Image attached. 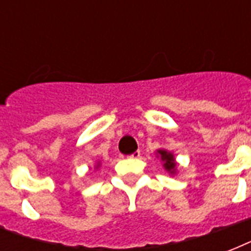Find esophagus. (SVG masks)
Here are the masks:
<instances>
[{"label":"esophagus","mask_w":251,"mask_h":251,"mask_svg":"<svg viewBox=\"0 0 251 251\" xmlns=\"http://www.w3.org/2000/svg\"><path fill=\"white\" fill-rule=\"evenodd\" d=\"M139 156H141V152H139V151H135V152L131 153L129 157H130V159H138Z\"/></svg>","instance_id":"obj_1"}]
</instances>
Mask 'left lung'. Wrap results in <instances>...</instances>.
I'll return each mask as SVG.
<instances>
[{
  "mask_svg": "<svg viewBox=\"0 0 251 251\" xmlns=\"http://www.w3.org/2000/svg\"><path fill=\"white\" fill-rule=\"evenodd\" d=\"M156 157L160 159L161 163H163V167L169 175L173 176L177 173V161H176L173 153L169 152L168 150L160 149L156 150Z\"/></svg>",
  "mask_w": 251,
  "mask_h": 251,
  "instance_id": "8db88e82",
  "label": "left lung"
}]
</instances>
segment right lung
Here are the masks:
<instances>
[{"mask_svg": "<svg viewBox=\"0 0 251 251\" xmlns=\"http://www.w3.org/2000/svg\"><path fill=\"white\" fill-rule=\"evenodd\" d=\"M98 168H100V163H98V164L95 165V169H98Z\"/></svg>", "mask_w": 251, "mask_h": 251, "instance_id": "1", "label": "right lung"}]
</instances>
